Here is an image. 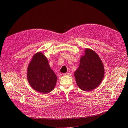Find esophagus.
I'll return each mask as SVG.
<instances>
[{
	"mask_svg": "<svg viewBox=\"0 0 128 128\" xmlns=\"http://www.w3.org/2000/svg\"><path fill=\"white\" fill-rule=\"evenodd\" d=\"M64 76H71L72 74L71 73H69V72H66V73H64Z\"/></svg>",
	"mask_w": 128,
	"mask_h": 128,
	"instance_id": "obj_1",
	"label": "esophagus"
}]
</instances>
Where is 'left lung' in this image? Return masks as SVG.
<instances>
[{
    "mask_svg": "<svg viewBox=\"0 0 128 128\" xmlns=\"http://www.w3.org/2000/svg\"><path fill=\"white\" fill-rule=\"evenodd\" d=\"M104 73V65L99 56L93 50L86 48L74 73L77 86L83 91H92L101 83Z\"/></svg>",
    "mask_w": 128,
    "mask_h": 128,
    "instance_id": "1",
    "label": "left lung"
}]
</instances>
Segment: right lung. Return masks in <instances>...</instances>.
I'll return each instance as SVG.
<instances>
[{"instance_id":"obj_1","label":"right lung","mask_w":128,"mask_h":128,"mask_svg":"<svg viewBox=\"0 0 128 128\" xmlns=\"http://www.w3.org/2000/svg\"><path fill=\"white\" fill-rule=\"evenodd\" d=\"M27 79L34 90L46 94L56 86L57 77L50 68L47 58L42 53L34 54L28 65Z\"/></svg>"}]
</instances>
